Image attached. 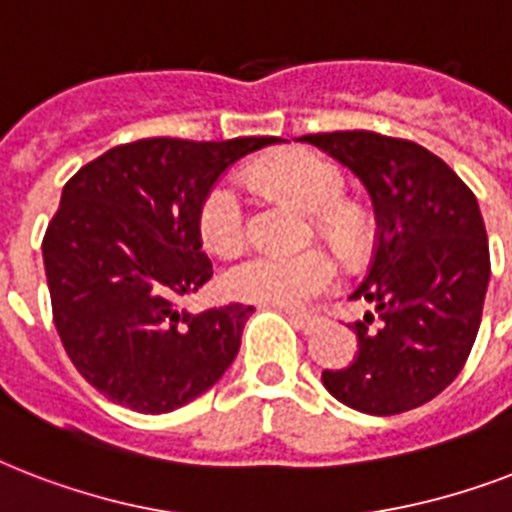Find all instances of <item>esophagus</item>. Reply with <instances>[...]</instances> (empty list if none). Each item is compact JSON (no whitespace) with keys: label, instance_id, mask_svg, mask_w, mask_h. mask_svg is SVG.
<instances>
[{"label":"esophagus","instance_id":"esophagus-1","mask_svg":"<svg viewBox=\"0 0 512 512\" xmlns=\"http://www.w3.org/2000/svg\"><path fill=\"white\" fill-rule=\"evenodd\" d=\"M289 321L295 324V329H300L303 335H311L313 329L319 327V316H311V313H300V311H287Z\"/></svg>","mask_w":512,"mask_h":512}]
</instances>
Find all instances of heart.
<instances>
[{
	"label": "heart",
	"instance_id": "heart-1",
	"mask_svg": "<svg viewBox=\"0 0 512 512\" xmlns=\"http://www.w3.org/2000/svg\"><path fill=\"white\" fill-rule=\"evenodd\" d=\"M265 183L287 193L305 209L320 212L321 231L337 244L350 247L358 239V217L335 207L345 191L342 172L311 151H289L260 167ZM199 233L215 252H233L247 236V209L239 188L220 180L207 191L199 207ZM337 265L327 249L311 247L303 252H252L223 273L225 292L247 303L303 308L313 297L335 284Z\"/></svg>",
	"mask_w": 512,
	"mask_h": 512
}]
</instances>
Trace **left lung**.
Returning a JSON list of instances; mask_svg holds the SVG:
<instances>
[{
	"instance_id": "obj_1",
	"label": "left lung",
	"mask_w": 512,
	"mask_h": 512,
	"mask_svg": "<svg viewBox=\"0 0 512 512\" xmlns=\"http://www.w3.org/2000/svg\"><path fill=\"white\" fill-rule=\"evenodd\" d=\"M297 140L353 172L377 220L372 265L350 295L374 313L350 327L356 358L337 372L324 369V388L377 417L428 404L460 374L481 327L492 263L476 196L412 140L364 130Z\"/></svg>"
}]
</instances>
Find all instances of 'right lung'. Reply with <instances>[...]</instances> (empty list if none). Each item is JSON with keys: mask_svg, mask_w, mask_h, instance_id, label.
Wrapping results in <instances>:
<instances>
[{"mask_svg": "<svg viewBox=\"0 0 512 512\" xmlns=\"http://www.w3.org/2000/svg\"><path fill=\"white\" fill-rule=\"evenodd\" d=\"M279 138L116 146L76 172L42 241L52 319L84 380L132 412L167 414L239 353L252 305L180 311L212 279L199 207L231 164Z\"/></svg>", "mask_w": 512, "mask_h": 512, "instance_id": "obj_1", "label": "right lung"}]
</instances>
